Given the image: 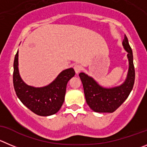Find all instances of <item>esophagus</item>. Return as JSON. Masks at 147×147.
Listing matches in <instances>:
<instances>
[{"label":"esophagus","instance_id":"obj_1","mask_svg":"<svg viewBox=\"0 0 147 147\" xmlns=\"http://www.w3.org/2000/svg\"><path fill=\"white\" fill-rule=\"evenodd\" d=\"M74 69H75V72L78 74L82 70V67L80 65V64H75V65H74Z\"/></svg>","mask_w":147,"mask_h":147}]
</instances>
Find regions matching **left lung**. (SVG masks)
<instances>
[{"label":"left lung","instance_id":"1","mask_svg":"<svg viewBox=\"0 0 147 147\" xmlns=\"http://www.w3.org/2000/svg\"><path fill=\"white\" fill-rule=\"evenodd\" d=\"M123 46L127 52L129 68L127 78L122 85L106 88L99 86L91 77L84 72L79 74L83 83L86 102L89 107L94 112L110 113L115 112L125 101L132 90L135 81V69L132 49L126 35L124 37Z\"/></svg>","mask_w":147,"mask_h":147}]
</instances>
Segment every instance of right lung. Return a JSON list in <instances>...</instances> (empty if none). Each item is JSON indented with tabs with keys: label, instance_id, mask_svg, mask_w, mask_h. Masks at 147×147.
Masks as SVG:
<instances>
[{
	"label": "right lung",
	"instance_id": "right-lung-1",
	"mask_svg": "<svg viewBox=\"0 0 147 147\" xmlns=\"http://www.w3.org/2000/svg\"><path fill=\"white\" fill-rule=\"evenodd\" d=\"M18 57L17 51L13 61V83L18 98L24 106L40 116H49L57 113L64 103L67 83L75 75L73 68L63 70L48 86L32 87L22 80L18 67Z\"/></svg>",
	"mask_w": 147,
	"mask_h": 147
}]
</instances>
